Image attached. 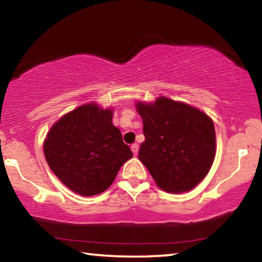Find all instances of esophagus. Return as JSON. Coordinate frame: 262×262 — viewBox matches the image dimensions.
Returning <instances> with one entry per match:
<instances>
[{
	"instance_id": "obj_1",
	"label": "esophagus",
	"mask_w": 262,
	"mask_h": 262,
	"mask_svg": "<svg viewBox=\"0 0 262 262\" xmlns=\"http://www.w3.org/2000/svg\"><path fill=\"white\" fill-rule=\"evenodd\" d=\"M130 149H132V151H133V154H134V156H136L137 155V152H139V144H136V143H134L130 147Z\"/></svg>"
}]
</instances>
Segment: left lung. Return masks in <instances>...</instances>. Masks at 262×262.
<instances>
[{
    "label": "left lung",
    "mask_w": 262,
    "mask_h": 262,
    "mask_svg": "<svg viewBox=\"0 0 262 262\" xmlns=\"http://www.w3.org/2000/svg\"><path fill=\"white\" fill-rule=\"evenodd\" d=\"M136 110L145 137L139 159L156 185L170 193L193 189L214 162V122L202 111L166 97L151 104L139 101Z\"/></svg>",
    "instance_id": "left-lung-1"
}]
</instances>
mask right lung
I'll return each mask as SVG.
<instances>
[{
	"label": "right lung",
	"instance_id": "obj_1",
	"mask_svg": "<svg viewBox=\"0 0 262 262\" xmlns=\"http://www.w3.org/2000/svg\"><path fill=\"white\" fill-rule=\"evenodd\" d=\"M112 108L95 103L64 114L47 133L43 154L51 170L73 192L92 196L107 189L133 152L112 123Z\"/></svg>",
	"mask_w": 262,
	"mask_h": 262
}]
</instances>
